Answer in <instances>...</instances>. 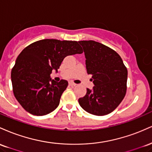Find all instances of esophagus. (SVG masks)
<instances>
[{"label":"esophagus","mask_w":152,"mask_h":152,"mask_svg":"<svg viewBox=\"0 0 152 152\" xmlns=\"http://www.w3.org/2000/svg\"><path fill=\"white\" fill-rule=\"evenodd\" d=\"M76 83H73V82H69V86H76Z\"/></svg>","instance_id":"34e87169"}]
</instances>
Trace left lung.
<instances>
[{
  "instance_id": "8db88e82",
  "label": "left lung",
  "mask_w": 152,
  "mask_h": 152,
  "mask_svg": "<svg viewBox=\"0 0 152 152\" xmlns=\"http://www.w3.org/2000/svg\"><path fill=\"white\" fill-rule=\"evenodd\" d=\"M86 57L87 74L92 75L93 89L78 99L80 106L89 114L104 116L112 112L126 92L127 71L114 50L94 41H81Z\"/></svg>"
}]
</instances>
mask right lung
<instances>
[{"instance_id": "1", "label": "right lung", "mask_w": 152, "mask_h": 152, "mask_svg": "<svg viewBox=\"0 0 152 152\" xmlns=\"http://www.w3.org/2000/svg\"><path fill=\"white\" fill-rule=\"evenodd\" d=\"M77 41L43 39L26 47L11 71L13 91L21 106L30 114L43 116L54 111L60 102L68 81L51 80L67 56L82 53Z\"/></svg>"}]
</instances>
